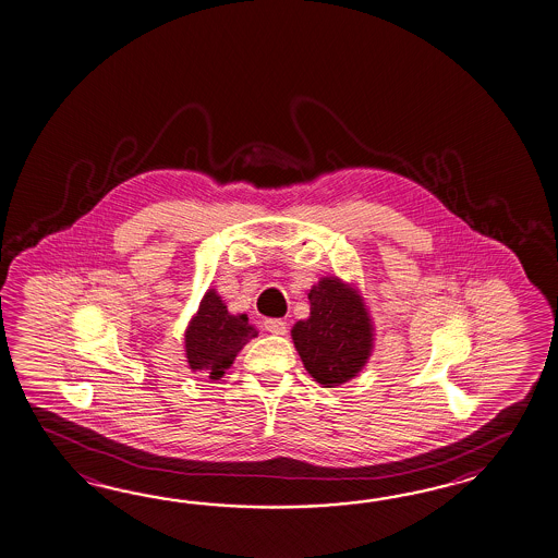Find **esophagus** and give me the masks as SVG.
Listing matches in <instances>:
<instances>
[{"label":"esophagus","instance_id":"esophagus-1","mask_svg":"<svg viewBox=\"0 0 558 558\" xmlns=\"http://www.w3.org/2000/svg\"><path fill=\"white\" fill-rule=\"evenodd\" d=\"M264 329L271 335H287V323L282 318H266Z\"/></svg>","mask_w":558,"mask_h":558}]
</instances>
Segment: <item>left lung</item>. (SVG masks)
<instances>
[{
  "mask_svg": "<svg viewBox=\"0 0 558 558\" xmlns=\"http://www.w3.org/2000/svg\"><path fill=\"white\" fill-rule=\"evenodd\" d=\"M311 317L292 327L306 372L335 388L357 376L374 349V325L363 296L337 276L320 278L308 292Z\"/></svg>",
  "mask_w": 558,
  "mask_h": 558,
  "instance_id": "left-lung-1",
  "label": "left lung"
}]
</instances>
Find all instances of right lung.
Wrapping results in <instances>:
<instances>
[{"label":"right lung","mask_w":558,"mask_h":558,"mask_svg":"<svg viewBox=\"0 0 558 558\" xmlns=\"http://www.w3.org/2000/svg\"><path fill=\"white\" fill-rule=\"evenodd\" d=\"M256 337L247 315H231L226 302L209 288L184 332L186 362L193 372L219 379L235 362L243 345Z\"/></svg>","instance_id":"right-lung-1"}]
</instances>
